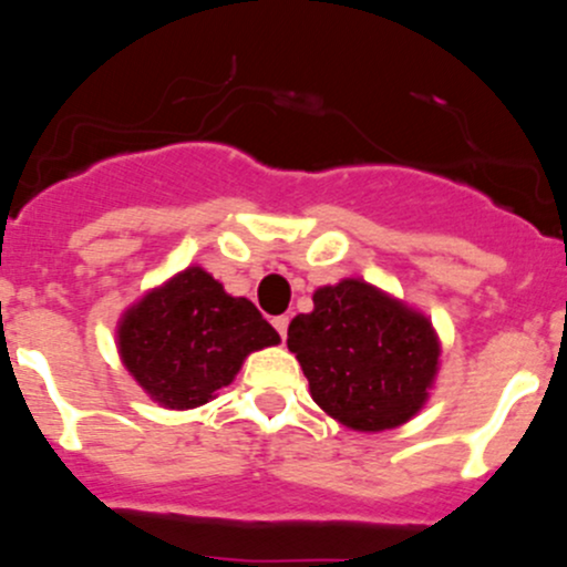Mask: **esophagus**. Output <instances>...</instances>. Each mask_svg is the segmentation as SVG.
<instances>
[{
	"label": "esophagus",
	"instance_id": "34e87169",
	"mask_svg": "<svg viewBox=\"0 0 567 567\" xmlns=\"http://www.w3.org/2000/svg\"><path fill=\"white\" fill-rule=\"evenodd\" d=\"M272 324H276V330L281 333V339H286V330H289V317L286 313H281V317L272 319Z\"/></svg>",
	"mask_w": 567,
	"mask_h": 567
}]
</instances>
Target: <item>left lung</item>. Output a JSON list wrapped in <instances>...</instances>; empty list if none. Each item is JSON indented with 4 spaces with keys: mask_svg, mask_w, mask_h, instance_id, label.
<instances>
[{
    "mask_svg": "<svg viewBox=\"0 0 567 567\" xmlns=\"http://www.w3.org/2000/svg\"><path fill=\"white\" fill-rule=\"evenodd\" d=\"M313 402L358 433L405 424L427 402L441 344L424 313L358 278L313 291L289 324Z\"/></svg>",
    "mask_w": 567,
    "mask_h": 567,
    "instance_id": "1",
    "label": "left lung"
}]
</instances>
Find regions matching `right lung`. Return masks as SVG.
<instances>
[{"instance_id": "right-lung-1", "label": "right lung", "mask_w": 567, "mask_h": 567, "mask_svg": "<svg viewBox=\"0 0 567 567\" xmlns=\"http://www.w3.org/2000/svg\"><path fill=\"white\" fill-rule=\"evenodd\" d=\"M281 341L259 308L226 295L200 267H187L123 313L117 350L145 394L173 411L206 405L243 361Z\"/></svg>"}]
</instances>
